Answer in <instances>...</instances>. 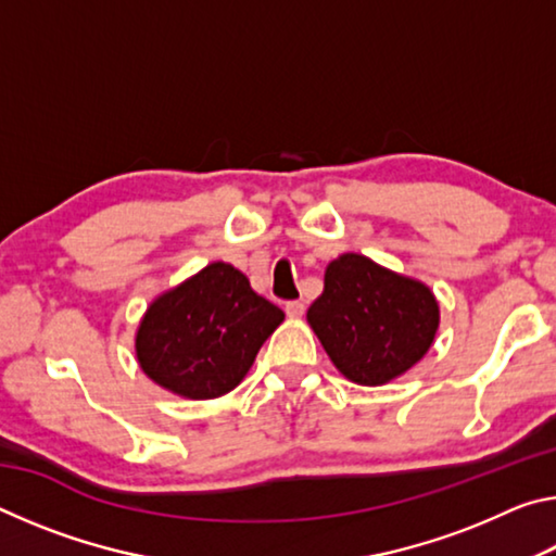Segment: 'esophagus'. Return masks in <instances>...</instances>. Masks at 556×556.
Returning a JSON list of instances; mask_svg holds the SVG:
<instances>
[{
  "label": "esophagus",
  "mask_w": 556,
  "mask_h": 556,
  "mask_svg": "<svg viewBox=\"0 0 556 556\" xmlns=\"http://www.w3.org/2000/svg\"><path fill=\"white\" fill-rule=\"evenodd\" d=\"M285 312H287L289 318H301V316H304V312H306V306L301 304V301H287Z\"/></svg>",
  "instance_id": "34e87169"
}]
</instances>
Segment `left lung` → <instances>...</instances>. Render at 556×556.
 <instances>
[{
	"label": "left lung",
	"mask_w": 556,
	"mask_h": 556,
	"mask_svg": "<svg viewBox=\"0 0 556 556\" xmlns=\"http://www.w3.org/2000/svg\"><path fill=\"white\" fill-rule=\"evenodd\" d=\"M306 321L343 378L378 388L429 353L441 312L425 281L343 252L328 262Z\"/></svg>",
	"instance_id": "8db88e82"
}]
</instances>
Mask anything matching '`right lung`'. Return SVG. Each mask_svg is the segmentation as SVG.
Instances as JSON below:
<instances>
[{
	"label": "right lung",
	"mask_w": 556,
	"mask_h": 556,
	"mask_svg": "<svg viewBox=\"0 0 556 556\" xmlns=\"http://www.w3.org/2000/svg\"><path fill=\"white\" fill-rule=\"evenodd\" d=\"M285 312L228 262H211L147 306L135 333L139 368L186 400L238 388Z\"/></svg>",
	"instance_id": "right-lung-1"
}]
</instances>
